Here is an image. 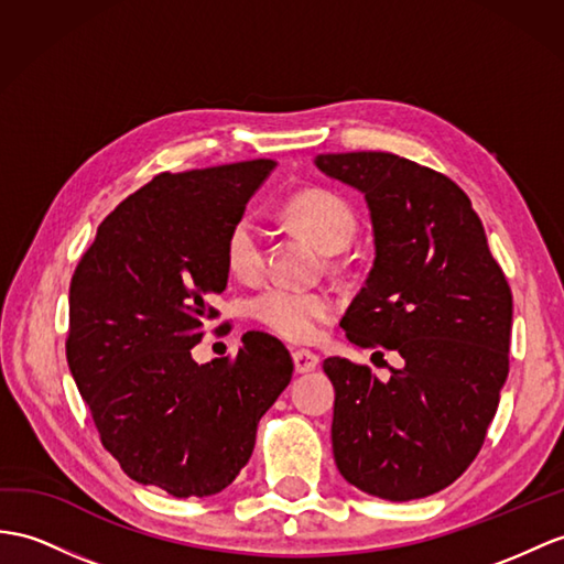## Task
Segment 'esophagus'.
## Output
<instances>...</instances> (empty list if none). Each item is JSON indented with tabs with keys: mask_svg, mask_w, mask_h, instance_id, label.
I'll use <instances>...</instances> for the list:
<instances>
[{
	"mask_svg": "<svg viewBox=\"0 0 564 564\" xmlns=\"http://www.w3.org/2000/svg\"><path fill=\"white\" fill-rule=\"evenodd\" d=\"M292 359H294L296 373H311V370L321 364L318 354H313L308 349H294L292 351Z\"/></svg>",
	"mask_w": 564,
	"mask_h": 564,
	"instance_id": "esophagus-1",
	"label": "esophagus"
}]
</instances>
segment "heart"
I'll return each instance as SVG.
<instances>
[{
  "mask_svg": "<svg viewBox=\"0 0 564 564\" xmlns=\"http://www.w3.org/2000/svg\"><path fill=\"white\" fill-rule=\"evenodd\" d=\"M284 213L308 235L325 253L347 249L356 235V213L351 205L325 188L299 191L284 203ZM225 260L229 272L239 280H253L263 270V235L251 215L239 217L225 239ZM249 311L280 337L304 341L315 335V327L333 313V301L318 292L292 290L274 284L251 299Z\"/></svg>",
  "mask_w": 564,
  "mask_h": 564,
  "instance_id": "1",
  "label": "heart"
}]
</instances>
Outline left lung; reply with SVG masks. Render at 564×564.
Instances as JSON below:
<instances>
[{"label": "left lung", "instance_id": "8db88e82", "mask_svg": "<svg viewBox=\"0 0 564 564\" xmlns=\"http://www.w3.org/2000/svg\"><path fill=\"white\" fill-rule=\"evenodd\" d=\"M366 198L376 258L339 321L349 341L404 359L378 380L329 356L333 452L351 486L392 502L447 488L474 462L510 370L512 292L469 196L392 153L313 160Z\"/></svg>", "mask_w": 564, "mask_h": 564}]
</instances>
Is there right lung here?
Here are the masks:
<instances>
[{"instance_id": "add662e5", "label": "right lung", "mask_w": 564, "mask_h": 564, "mask_svg": "<svg viewBox=\"0 0 564 564\" xmlns=\"http://www.w3.org/2000/svg\"><path fill=\"white\" fill-rule=\"evenodd\" d=\"M274 167L158 174L102 219L68 290L66 361L102 445L174 498L225 490L292 380L290 351L265 333H246L237 359L191 356L227 286V231Z\"/></svg>"}]
</instances>
